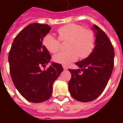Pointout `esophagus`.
Segmentation results:
<instances>
[{
	"instance_id": "esophagus-1",
	"label": "esophagus",
	"mask_w": 123,
	"mask_h": 123,
	"mask_svg": "<svg viewBox=\"0 0 123 123\" xmlns=\"http://www.w3.org/2000/svg\"><path fill=\"white\" fill-rule=\"evenodd\" d=\"M62 67H63V68H64V70H67V69H68V67H67V66H65V65H63V66H62Z\"/></svg>"
}]
</instances>
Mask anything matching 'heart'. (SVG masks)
I'll list each match as a JSON object with an SVG mask.
<instances>
[{"instance_id":"b5f03b06","label":"heart","mask_w":123,"mask_h":123,"mask_svg":"<svg viewBox=\"0 0 123 123\" xmlns=\"http://www.w3.org/2000/svg\"><path fill=\"white\" fill-rule=\"evenodd\" d=\"M59 39L68 40L67 51H61L53 56V61L59 64L68 65L80 58H86L92 52L95 46V36L92 31L76 24H69L58 29ZM43 43L50 53H55L60 49V41L51 34L43 38Z\"/></svg>"}]
</instances>
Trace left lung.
<instances>
[{"label":"left lung","mask_w":123,"mask_h":123,"mask_svg":"<svg viewBox=\"0 0 123 123\" xmlns=\"http://www.w3.org/2000/svg\"><path fill=\"white\" fill-rule=\"evenodd\" d=\"M95 47L88 57L76 62L80 69H69L71 79L68 90L72 97L81 102H89L99 97L105 90L114 67L113 47L103 31L93 25Z\"/></svg>","instance_id":"left-lung-1"}]
</instances>
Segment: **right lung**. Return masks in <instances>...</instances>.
Listing matches in <instances>:
<instances>
[{"instance_id":"right-lung-1","label":"right lung","mask_w":123,"mask_h":123,"mask_svg":"<svg viewBox=\"0 0 123 123\" xmlns=\"http://www.w3.org/2000/svg\"><path fill=\"white\" fill-rule=\"evenodd\" d=\"M51 27L47 24H31L15 37L8 55L10 72L18 91L25 99L41 103L51 98L53 84L63 71L62 65L51 61L48 50L43 45V38Z\"/></svg>"}]
</instances>
